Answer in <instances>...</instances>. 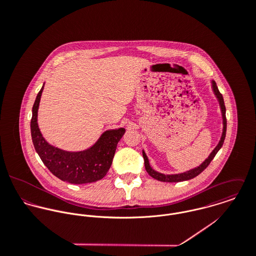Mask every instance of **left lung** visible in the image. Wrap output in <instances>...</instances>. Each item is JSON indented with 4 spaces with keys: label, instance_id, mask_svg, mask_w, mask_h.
Instances as JSON below:
<instances>
[{
    "label": "left lung",
    "instance_id": "8db88e82",
    "mask_svg": "<svg viewBox=\"0 0 256 256\" xmlns=\"http://www.w3.org/2000/svg\"><path fill=\"white\" fill-rule=\"evenodd\" d=\"M212 86H213V90L215 92V96H217L218 100H219L220 106V111H222V124H224V129H222V134L220 137L219 144L213 150V152L210 154V156H208V158L205 160V162H203L199 166L188 170L186 172L182 174H160L156 170H154L150 164H148V160L146 158L145 152H143V158H144V162H145V168H146V172L154 180H160V182H184V180H189L191 178H196L197 176H199L212 162V160L215 158V156L217 154V152H219L220 148L222 146L224 138H226V106H224V98L222 94L219 92V88L216 84V82L214 80H212Z\"/></svg>",
    "mask_w": 256,
    "mask_h": 256
}]
</instances>
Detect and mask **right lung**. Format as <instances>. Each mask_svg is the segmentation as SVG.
Returning <instances> with one entry per match:
<instances>
[{
    "mask_svg": "<svg viewBox=\"0 0 256 256\" xmlns=\"http://www.w3.org/2000/svg\"><path fill=\"white\" fill-rule=\"evenodd\" d=\"M44 84L37 94L30 121L36 150L47 168L63 182L73 184L94 182L106 176L111 166L116 146L125 133L124 128L104 132L98 141L82 152H66L48 144L37 124V111Z\"/></svg>",
    "mask_w": 256,
    "mask_h": 256,
    "instance_id": "1",
    "label": "right lung"
}]
</instances>
